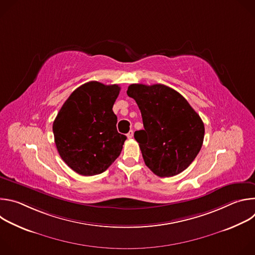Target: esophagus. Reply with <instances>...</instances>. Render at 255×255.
Returning <instances> with one entry per match:
<instances>
[{
	"mask_svg": "<svg viewBox=\"0 0 255 255\" xmlns=\"http://www.w3.org/2000/svg\"><path fill=\"white\" fill-rule=\"evenodd\" d=\"M133 134H134L133 130H130V131L127 133V137H128L129 139H131V138H133Z\"/></svg>",
	"mask_w": 255,
	"mask_h": 255,
	"instance_id": "1",
	"label": "esophagus"
}]
</instances>
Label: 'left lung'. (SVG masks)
Returning <instances> with one entry per match:
<instances>
[{
    "label": "left lung",
    "instance_id": "left-lung-1",
    "mask_svg": "<svg viewBox=\"0 0 255 255\" xmlns=\"http://www.w3.org/2000/svg\"><path fill=\"white\" fill-rule=\"evenodd\" d=\"M127 95L141 112L143 130L134 138L145 164L160 177L184 171L200 152L205 135L201 117L179 93L164 85L133 84Z\"/></svg>",
    "mask_w": 255,
    "mask_h": 255
}]
</instances>
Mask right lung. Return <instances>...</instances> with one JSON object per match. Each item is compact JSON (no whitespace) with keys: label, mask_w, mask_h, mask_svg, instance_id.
Returning a JSON list of instances; mask_svg holds the SVG:
<instances>
[{"label":"right lung","mask_w":255,"mask_h":255,"mask_svg":"<svg viewBox=\"0 0 255 255\" xmlns=\"http://www.w3.org/2000/svg\"><path fill=\"white\" fill-rule=\"evenodd\" d=\"M121 88L89 82L71 93L52 126L57 151L76 172H104L120 155L126 136L117 131L113 106Z\"/></svg>","instance_id":"right-lung-1"}]
</instances>
